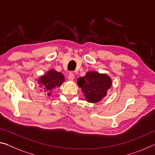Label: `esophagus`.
<instances>
[{"instance_id": "esophagus-1", "label": "esophagus", "mask_w": 155, "mask_h": 155, "mask_svg": "<svg viewBox=\"0 0 155 155\" xmlns=\"http://www.w3.org/2000/svg\"><path fill=\"white\" fill-rule=\"evenodd\" d=\"M68 78L70 81H73V80H74V74H73V73H70V74H68Z\"/></svg>"}]
</instances>
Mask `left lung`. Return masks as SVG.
Wrapping results in <instances>:
<instances>
[{"mask_svg": "<svg viewBox=\"0 0 155 155\" xmlns=\"http://www.w3.org/2000/svg\"><path fill=\"white\" fill-rule=\"evenodd\" d=\"M78 86L81 88L89 103H96L107 96V91L111 87V78L105 74L97 72H87L85 76L77 80Z\"/></svg>", "mask_w": 155, "mask_h": 155, "instance_id": "left-lung-1", "label": "left lung"}]
</instances>
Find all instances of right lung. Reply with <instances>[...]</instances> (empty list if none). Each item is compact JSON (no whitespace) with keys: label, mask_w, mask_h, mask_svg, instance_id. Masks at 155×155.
<instances>
[{"label":"right lung","mask_w":155,"mask_h":155,"mask_svg":"<svg viewBox=\"0 0 155 155\" xmlns=\"http://www.w3.org/2000/svg\"><path fill=\"white\" fill-rule=\"evenodd\" d=\"M65 81L64 76L62 73L57 72L53 69L50 70L46 74L39 78L38 84L41 87H43L48 96H51L52 90L55 87H60Z\"/></svg>","instance_id":"1"}]
</instances>
